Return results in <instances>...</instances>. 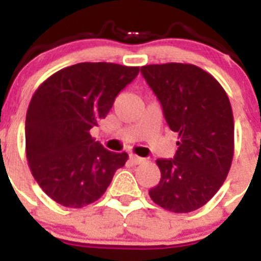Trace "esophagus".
Listing matches in <instances>:
<instances>
[{
	"instance_id": "obj_1",
	"label": "esophagus",
	"mask_w": 261,
	"mask_h": 261,
	"mask_svg": "<svg viewBox=\"0 0 261 261\" xmlns=\"http://www.w3.org/2000/svg\"><path fill=\"white\" fill-rule=\"evenodd\" d=\"M129 161L133 163V165H140V163H142L145 161L144 158H141V156L138 155H135V154H130L129 155Z\"/></svg>"
}]
</instances>
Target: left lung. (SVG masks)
Masks as SVG:
<instances>
[{
	"label": "left lung",
	"instance_id": "1",
	"mask_svg": "<svg viewBox=\"0 0 261 261\" xmlns=\"http://www.w3.org/2000/svg\"><path fill=\"white\" fill-rule=\"evenodd\" d=\"M141 73L179 135L174 159H156L161 180L151 200L174 213L201 208L220 190L234 155V117L229 96L208 71L192 64L145 65Z\"/></svg>",
	"mask_w": 261,
	"mask_h": 261
}]
</instances>
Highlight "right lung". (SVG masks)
Listing matches in <instances>:
<instances>
[{"instance_id": "add662e5", "label": "right lung", "mask_w": 261, "mask_h": 261, "mask_svg": "<svg viewBox=\"0 0 261 261\" xmlns=\"http://www.w3.org/2000/svg\"><path fill=\"white\" fill-rule=\"evenodd\" d=\"M138 66L80 62L56 71L32 95L26 115V155L32 176L53 201L82 208L102 197L128 154L95 141L98 126Z\"/></svg>"}]
</instances>
